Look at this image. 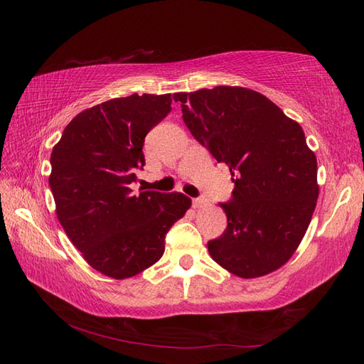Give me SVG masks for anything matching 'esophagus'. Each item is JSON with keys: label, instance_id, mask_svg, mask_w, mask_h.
<instances>
[{"label": "esophagus", "instance_id": "1", "mask_svg": "<svg viewBox=\"0 0 364 364\" xmlns=\"http://www.w3.org/2000/svg\"><path fill=\"white\" fill-rule=\"evenodd\" d=\"M206 205V200L205 198H194L192 200V206L194 208H202V206H205Z\"/></svg>", "mask_w": 364, "mask_h": 364}]
</instances>
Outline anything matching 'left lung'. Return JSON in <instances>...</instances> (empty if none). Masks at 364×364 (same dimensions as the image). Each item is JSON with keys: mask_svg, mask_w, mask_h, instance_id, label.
<instances>
[{"mask_svg": "<svg viewBox=\"0 0 364 364\" xmlns=\"http://www.w3.org/2000/svg\"><path fill=\"white\" fill-rule=\"evenodd\" d=\"M183 120L230 167L227 230L208 242L219 266L241 278L280 269L297 250L319 196L318 161L296 120L259 92L218 86L173 95Z\"/></svg>", "mask_w": 364, "mask_h": 364, "instance_id": "8db88e82", "label": "left lung"}]
</instances>
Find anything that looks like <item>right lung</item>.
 Returning <instances> with one entry per match:
<instances>
[{"label":"right lung","mask_w":364,"mask_h":364,"mask_svg":"<svg viewBox=\"0 0 364 364\" xmlns=\"http://www.w3.org/2000/svg\"><path fill=\"white\" fill-rule=\"evenodd\" d=\"M170 105V94H133L92 106L68 123L51 153L48 183L60 225L84 259L115 280L153 266L167 231L191 208L181 192L134 196L129 188L145 166L144 139Z\"/></svg>","instance_id":"obj_1"}]
</instances>
